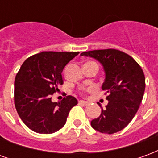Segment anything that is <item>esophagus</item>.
<instances>
[{
    "label": "esophagus",
    "mask_w": 158,
    "mask_h": 158,
    "mask_svg": "<svg viewBox=\"0 0 158 158\" xmlns=\"http://www.w3.org/2000/svg\"><path fill=\"white\" fill-rule=\"evenodd\" d=\"M79 103H80V104H83V105H85V106H87V105H89V102H86V101H83V100L79 101Z\"/></svg>",
    "instance_id": "1"
}]
</instances>
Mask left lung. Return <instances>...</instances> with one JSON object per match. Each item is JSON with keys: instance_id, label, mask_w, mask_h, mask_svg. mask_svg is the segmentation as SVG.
Listing matches in <instances>:
<instances>
[{"instance_id": "1", "label": "left lung", "mask_w": 158, "mask_h": 158, "mask_svg": "<svg viewBox=\"0 0 158 158\" xmlns=\"http://www.w3.org/2000/svg\"><path fill=\"white\" fill-rule=\"evenodd\" d=\"M80 55L96 59L105 71L102 89L107 95L108 103L90 124L101 133L118 132L130 123L142 101L146 87L142 69L133 57L116 49L95 50Z\"/></svg>"}]
</instances>
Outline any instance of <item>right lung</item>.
Returning <instances> with one entry per match:
<instances>
[{"label":"right lung","instance_id":"add662e5","mask_svg":"<svg viewBox=\"0 0 158 158\" xmlns=\"http://www.w3.org/2000/svg\"><path fill=\"white\" fill-rule=\"evenodd\" d=\"M79 52H43L27 58L14 82V103L20 118L40 134H52L64 126L75 97L68 96L52 102V95L63 84L62 73Z\"/></svg>","mask_w":158,"mask_h":158}]
</instances>
